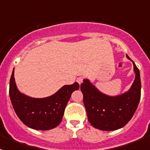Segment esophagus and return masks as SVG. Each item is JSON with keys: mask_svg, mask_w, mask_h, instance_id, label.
<instances>
[{"mask_svg": "<svg viewBox=\"0 0 150 150\" xmlns=\"http://www.w3.org/2000/svg\"><path fill=\"white\" fill-rule=\"evenodd\" d=\"M83 78L82 77V76H79L78 78H76V82H77L79 85L83 83Z\"/></svg>", "mask_w": 150, "mask_h": 150, "instance_id": "34e87169", "label": "esophagus"}]
</instances>
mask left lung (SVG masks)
<instances>
[{"instance_id": "8db88e82", "label": "left lung", "mask_w": 150, "mask_h": 150, "mask_svg": "<svg viewBox=\"0 0 150 150\" xmlns=\"http://www.w3.org/2000/svg\"><path fill=\"white\" fill-rule=\"evenodd\" d=\"M135 78L132 86L120 95L110 96L103 93L88 79H83L80 89L88 120L92 126L102 131H115L124 127L131 120L140 100L141 83L139 69L134 62Z\"/></svg>"}]
</instances>
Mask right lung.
Instances as JSON below:
<instances>
[{
    "label": "right lung",
    "mask_w": 150,
    "mask_h": 150,
    "mask_svg": "<svg viewBox=\"0 0 150 150\" xmlns=\"http://www.w3.org/2000/svg\"><path fill=\"white\" fill-rule=\"evenodd\" d=\"M79 85H65L51 96L36 98L22 93L18 89L14 77V68L10 81V98L13 109L19 120L33 129L46 131L58 126L73 91Z\"/></svg>",
    "instance_id": "1"
}]
</instances>
